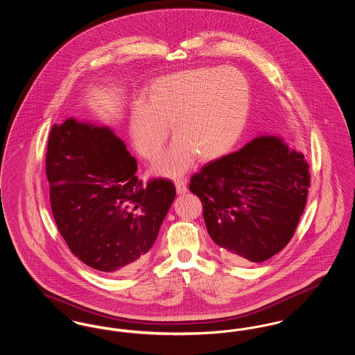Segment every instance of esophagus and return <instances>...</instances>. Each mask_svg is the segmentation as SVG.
<instances>
[{
  "label": "esophagus",
  "mask_w": 355,
  "mask_h": 355,
  "mask_svg": "<svg viewBox=\"0 0 355 355\" xmlns=\"http://www.w3.org/2000/svg\"><path fill=\"white\" fill-rule=\"evenodd\" d=\"M174 185L177 187V191L178 194H185L187 191V187H186V180L182 177H177L174 178Z\"/></svg>",
  "instance_id": "esophagus-1"
}]
</instances>
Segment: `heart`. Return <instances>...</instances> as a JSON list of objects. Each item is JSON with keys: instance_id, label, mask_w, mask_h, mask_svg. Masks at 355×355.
Returning <instances> with one entry per match:
<instances>
[{"instance_id": "heart-1", "label": "heart", "mask_w": 355, "mask_h": 355, "mask_svg": "<svg viewBox=\"0 0 355 355\" xmlns=\"http://www.w3.org/2000/svg\"><path fill=\"white\" fill-rule=\"evenodd\" d=\"M249 113V85L233 68H194L162 76L153 83L146 102L135 101L130 133L142 157L155 158L171 125L174 142L155 169L178 174L191 164L213 161L229 152Z\"/></svg>"}]
</instances>
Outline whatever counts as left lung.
I'll use <instances>...</instances> for the list:
<instances>
[{"label":"left lung","mask_w":355,"mask_h":355,"mask_svg":"<svg viewBox=\"0 0 355 355\" xmlns=\"http://www.w3.org/2000/svg\"><path fill=\"white\" fill-rule=\"evenodd\" d=\"M309 187L304 154L270 135L203 165L189 185L202 202L209 236L238 263L263 262L286 246Z\"/></svg>","instance_id":"left-lung-1"}]
</instances>
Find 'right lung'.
<instances>
[{
	"mask_svg": "<svg viewBox=\"0 0 355 355\" xmlns=\"http://www.w3.org/2000/svg\"><path fill=\"white\" fill-rule=\"evenodd\" d=\"M107 128L69 119L51 126L46 178L51 213L70 252L94 270L125 275L144 263L175 197L168 178L146 184Z\"/></svg>",
	"mask_w": 355,
	"mask_h": 355,
	"instance_id": "right-lung-1",
	"label": "right lung"
}]
</instances>
